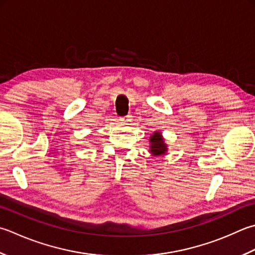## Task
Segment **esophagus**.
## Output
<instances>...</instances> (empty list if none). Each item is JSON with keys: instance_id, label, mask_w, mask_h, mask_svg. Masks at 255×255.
<instances>
[{"instance_id": "obj_1", "label": "esophagus", "mask_w": 255, "mask_h": 255, "mask_svg": "<svg viewBox=\"0 0 255 255\" xmlns=\"http://www.w3.org/2000/svg\"><path fill=\"white\" fill-rule=\"evenodd\" d=\"M119 121H121L122 123L128 124L129 122H131V116H129V115H127V116H124V117H121V118H119Z\"/></svg>"}]
</instances>
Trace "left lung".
<instances>
[{"mask_svg":"<svg viewBox=\"0 0 255 255\" xmlns=\"http://www.w3.org/2000/svg\"><path fill=\"white\" fill-rule=\"evenodd\" d=\"M149 141H150V151L153 156H162L167 152V144L164 143V139L161 136V132L154 131L150 138H149Z\"/></svg>","mask_w":255,"mask_h":255,"instance_id":"left-lung-1","label":"left lung"}]
</instances>
